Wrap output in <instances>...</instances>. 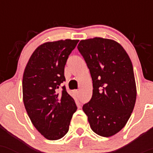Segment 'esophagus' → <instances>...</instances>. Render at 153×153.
Instances as JSON below:
<instances>
[{
	"mask_svg": "<svg viewBox=\"0 0 153 153\" xmlns=\"http://www.w3.org/2000/svg\"><path fill=\"white\" fill-rule=\"evenodd\" d=\"M75 95H76L77 96H78V95H79V91H78V90H75Z\"/></svg>",
	"mask_w": 153,
	"mask_h": 153,
	"instance_id": "esophagus-1",
	"label": "esophagus"
}]
</instances>
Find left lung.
<instances>
[{
    "label": "left lung",
    "mask_w": 153,
    "mask_h": 153,
    "mask_svg": "<svg viewBox=\"0 0 153 153\" xmlns=\"http://www.w3.org/2000/svg\"><path fill=\"white\" fill-rule=\"evenodd\" d=\"M78 49L92 80V96L83 111L94 132L110 137L124 128L136 101L133 67L122 46L112 39L81 40Z\"/></svg>",
    "instance_id": "8db88e82"
}]
</instances>
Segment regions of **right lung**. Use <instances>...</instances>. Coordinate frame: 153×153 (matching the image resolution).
<instances>
[{"label":"right lung","instance_id":"add662e5","mask_svg":"<svg viewBox=\"0 0 153 153\" xmlns=\"http://www.w3.org/2000/svg\"><path fill=\"white\" fill-rule=\"evenodd\" d=\"M78 40L46 42L29 58L23 75V100L29 118L37 130L48 140H58L69 130L77 110L65 86L64 67Z\"/></svg>","mask_w":153,"mask_h":153}]
</instances>
